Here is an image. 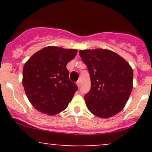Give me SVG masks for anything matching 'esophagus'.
I'll return each mask as SVG.
<instances>
[{"label":"esophagus","instance_id":"1","mask_svg":"<svg viewBox=\"0 0 152 152\" xmlns=\"http://www.w3.org/2000/svg\"><path fill=\"white\" fill-rule=\"evenodd\" d=\"M76 84H77L78 87V88H79V87L81 86V81H80V80H78V81L76 82Z\"/></svg>","mask_w":152,"mask_h":152}]
</instances>
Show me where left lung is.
<instances>
[{
    "mask_svg": "<svg viewBox=\"0 0 152 152\" xmlns=\"http://www.w3.org/2000/svg\"><path fill=\"white\" fill-rule=\"evenodd\" d=\"M90 74L91 89L84 96L92 114L109 118L124 107L133 88V71L123 58L106 49L81 50Z\"/></svg>",
    "mask_w": 152,
    "mask_h": 152,
    "instance_id": "1",
    "label": "left lung"
}]
</instances>
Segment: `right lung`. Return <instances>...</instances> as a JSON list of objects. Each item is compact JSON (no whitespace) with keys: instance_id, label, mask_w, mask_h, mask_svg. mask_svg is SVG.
<instances>
[{"instance_id":"right-lung-1","label":"right lung","mask_w":152,"mask_h":152,"mask_svg":"<svg viewBox=\"0 0 152 152\" xmlns=\"http://www.w3.org/2000/svg\"><path fill=\"white\" fill-rule=\"evenodd\" d=\"M76 53V49L48 46L26 63L23 86L29 102L38 111L55 115L67 107L78 87L69 79L66 65Z\"/></svg>"}]
</instances>
